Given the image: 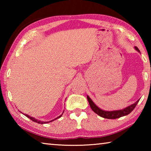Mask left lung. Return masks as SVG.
<instances>
[{
	"label": "left lung",
	"instance_id": "8db88e82",
	"mask_svg": "<svg viewBox=\"0 0 151 151\" xmlns=\"http://www.w3.org/2000/svg\"><path fill=\"white\" fill-rule=\"evenodd\" d=\"M134 48L138 52H140L139 49L137 47H135ZM87 99H88L89 104H90L91 109L93 110L96 114H97L98 115H99L101 117H103V118L108 119H116L120 118V117L121 116L128 115V114L131 113V112L133 111V109L135 108V106H137V103H139V100L137 101L135 103L131 104V106H128L124 109L119 110V111H103V110H101V109H99V107L93 103V101L91 100V98L88 96H87Z\"/></svg>",
	"mask_w": 151,
	"mask_h": 151
}]
</instances>
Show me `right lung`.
Wrapping results in <instances>:
<instances>
[{
	"mask_svg": "<svg viewBox=\"0 0 151 151\" xmlns=\"http://www.w3.org/2000/svg\"><path fill=\"white\" fill-rule=\"evenodd\" d=\"M24 115L26 116L27 117H28V118H29L30 120H31V121H34V122H37V123H39V124H45V123H47V122H42V121H38V120L35 119V118H33V117H31V116H29V115H28V114H24ZM61 116H62V114H61V115H60V116H58V117H57V119H54V120H52V121H55V120L57 119H58V118H60V117H61ZM50 122H51V121H50Z\"/></svg>",
	"mask_w": 151,
	"mask_h": 151,
	"instance_id": "1",
	"label": "right lung"
}]
</instances>
